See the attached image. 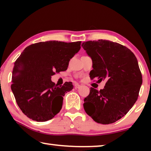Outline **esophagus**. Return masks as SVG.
<instances>
[{"label":"esophagus","mask_w":151,"mask_h":151,"mask_svg":"<svg viewBox=\"0 0 151 151\" xmlns=\"http://www.w3.org/2000/svg\"><path fill=\"white\" fill-rule=\"evenodd\" d=\"M80 87H81V85H78V84H75V88L76 89L79 88Z\"/></svg>","instance_id":"esophagus-1"}]
</instances>
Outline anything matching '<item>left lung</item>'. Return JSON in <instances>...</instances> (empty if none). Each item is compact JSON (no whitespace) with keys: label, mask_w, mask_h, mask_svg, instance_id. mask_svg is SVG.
<instances>
[{"label":"left lung","mask_w":151,"mask_h":151,"mask_svg":"<svg viewBox=\"0 0 151 151\" xmlns=\"http://www.w3.org/2000/svg\"><path fill=\"white\" fill-rule=\"evenodd\" d=\"M82 47L93 60L90 77L99 83L106 81L103 89L91 88L84 109L98 123H113L129 112L139 96L142 79L137 58L126 47L110 40H90Z\"/></svg>","instance_id":"8db88e82"}]
</instances>
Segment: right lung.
<instances>
[{
	"instance_id": "add662e5",
	"label": "right lung",
	"mask_w": 151,
	"mask_h": 151,
	"mask_svg": "<svg viewBox=\"0 0 151 151\" xmlns=\"http://www.w3.org/2000/svg\"><path fill=\"white\" fill-rule=\"evenodd\" d=\"M81 43L37 42L27 47L15 61L11 90L18 106L29 119L45 122L60 112L63 96L73 85L66 82L57 86L51 76L67 69L70 59L80 50Z\"/></svg>"
}]
</instances>
